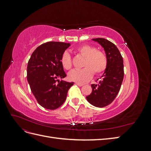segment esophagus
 Wrapping results in <instances>:
<instances>
[{
	"mask_svg": "<svg viewBox=\"0 0 151 151\" xmlns=\"http://www.w3.org/2000/svg\"><path fill=\"white\" fill-rule=\"evenodd\" d=\"M77 86H83L84 84H81V83H76Z\"/></svg>",
	"mask_w": 151,
	"mask_h": 151,
	"instance_id": "esophagus-1",
	"label": "esophagus"
}]
</instances>
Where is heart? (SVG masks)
<instances>
[{"instance_id": "b5f03b06", "label": "heart", "mask_w": 151, "mask_h": 151, "mask_svg": "<svg viewBox=\"0 0 151 151\" xmlns=\"http://www.w3.org/2000/svg\"><path fill=\"white\" fill-rule=\"evenodd\" d=\"M76 51L84 57L83 63L84 68L81 70H72L68 74V79L79 83H86L94 74L100 75L106 70L108 66V58L103 52L97 50L96 48L90 45H83L77 47ZM61 64L66 70L72 67L70 55L65 52L61 57Z\"/></svg>"}]
</instances>
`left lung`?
Here are the masks:
<instances>
[{
	"mask_svg": "<svg viewBox=\"0 0 151 151\" xmlns=\"http://www.w3.org/2000/svg\"><path fill=\"white\" fill-rule=\"evenodd\" d=\"M92 40L104 48L108 58V66L98 84H91L92 93L86 96V99L93 106L103 108L111 104L119 93L124 76L123 60L115 44L104 38Z\"/></svg>",
	"mask_w": 151,
	"mask_h": 151,
	"instance_id": "obj_1",
	"label": "left lung"
}]
</instances>
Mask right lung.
I'll return each instance as SVG.
<instances>
[{
  "label": "right lung",
  "mask_w": 151,
  "mask_h": 151,
  "mask_svg": "<svg viewBox=\"0 0 151 151\" xmlns=\"http://www.w3.org/2000/svg\"><path fill=\"white\" fill-rule=\"evenodd\" d=\"M70 43L49 42L41 45L32 53L27 67V79L38 103L48 109H55L65 102L74 83L58 79L65 77L61 57ZM58 83H56V81Z\"/></svg>",
  "instance_id": "right-lung-1"
}]
</instances>
